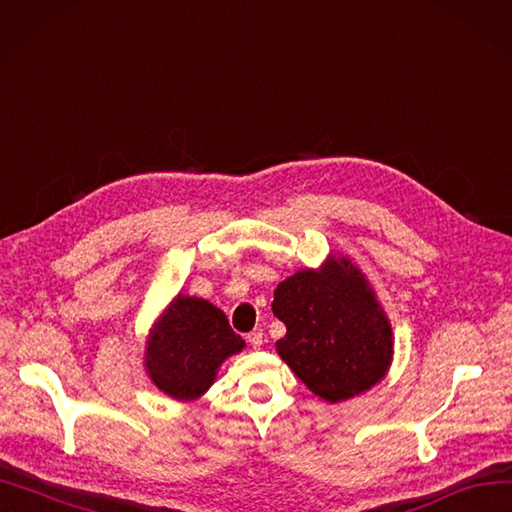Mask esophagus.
Listing matches in <instances>:
<instances>
[{"mask_svg":"<svg viewBox=\"0 0 512 512\" xmlns=\"http://www.w3.org/2000/svg\"><path fill=\"white\" fill-rule=\"evenodd\" d=\"M247 342H250L254 349H260L262 347V329L250 331V334H247Z\"/></svg>","mask_w":512,"mask_h":512,"instance_id":"34e87169","label":"esophagus"}]
</instances>
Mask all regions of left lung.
<instances>
[{
  "label": "left lung",
  "mask_w": 512,
  "mask_h": 512,
  "mask_svg": "<svg viewBox=\"0 0 512 512\" xmlns=\"http://www.w3.org/2000/svg\"><path fill=\"white\" fill-rule=\"evenodd\" d=\"M273 314L286 325L275 351L325 403H344L388 375L394 334L388 314L349 256L329 254L278 284Z\"/></svg>",
  "instance_id": "1"
}]
</instances>
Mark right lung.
Listing matches in <instances>:
<instances>
[{"label":"right lung","instance_id":"right-lung-1","mask_svg":"<svg viewBox=\"0 0 512 512\" xmlns=\"http://www.w3.org/2000/svg\"><path fill=\"white\" fill-rule=\"evenodd\" d=\"M245 349L226 314L202 297L178 293L148 329L144 370L157 388L181 403L198 400L228 357Z\"/></svg>","mask_w":512,"mask_h":512}]
</instances>
